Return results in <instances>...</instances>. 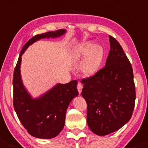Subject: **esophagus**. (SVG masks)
<instances>
[{
    "label": "esophagus",
    "instance_id": "1",
    "mask_svg": "<svg viewBox=\"0 0 148 148\" xmlns=\"http://www.w3.org/2000/svg\"><path fill=\"white\" fill-rule=\"evenodd\" d=\"M82 88H83V85H82L80 82H79L78 85H77V90H78L79 93H81Z\"/></svg>",
    "mask_w": 148,
    "mask_h": 148
}]
</instances>
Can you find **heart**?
Instances as JSON below:
<instances>
[{
	"label": "heart",
	"instance_id": "heart-1",
	"mask_svg": "<svg viewBox=\"0 0 148 148\" xmlns=\"http://www.w3.org/2000/svg\"><path fill=\"white\" fill-rule=\"evenodd\" d=\"M90 47L91 45L86 44L80 49V56L85 55L80 66L81 70L85 74H92L96 72L103 58V49L100 46L95 45L91 48Z\"/></svg>",
	"mask_w": 148,
	"mask_h": 148
}]
</instances>
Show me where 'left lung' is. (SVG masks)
Here are the masks:
<instances>
[{
    "label": "left lung",
    "instance_id": "obj_1",
    "mask_svg": "<svg viewBox=\"0 0 148 148\" xmlns=\"http://www.w3.org/2000/svg\"><path fill=\"white\" fill-rule=\"evenodd\" d=\"M110 49L105 66L82 79V96L87 102V123L96 134L105 136L129 121L136 99L130 61L121 45L110 36Z\"/></svg>",
    "mask_w": 148,
    "mask_h": 148
}]
</instances>
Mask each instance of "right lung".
Instances as JSON below:
<instances>
[{
    "mask_svg": "<svg viewBox=\"0 0 148 148\" xmlns=\"http://www.w3.org/2000/svg\"><path fill=\"white\" fill-rule=\"evenodd\" d=\"M63 29L36 35L23 46L13 76V104L17 117L31 136L51 139L60 134L65 124L66 113L71 101L78 95L77 81L58 84L39 99H34L24 88L20 77L22 55L33 43L44 38L63 35Z\"/></svg>",
    "mask_w": 148,
    "mask_h": 148,
    "instance_id": "obj_1",
    "label": "right lung"
}]
</instances>
